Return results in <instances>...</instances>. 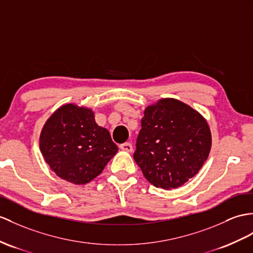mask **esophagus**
Instances as JSON below:
<instances>
[{"mask_svg": "<svg viewBox=\"0 0 253 253\" xmlns=\"http://www.w3.org/2000/svg\"><path fill=\"white\" fill-rule=\"evenodd\" d=\"M120 149L123 151H126V152H132L133 151V147L130 143H125V144H121L120 146Z\"/></svg>", "mask_w": 253, "mask_h": 253, "instance_id": "1", "label": "esophagus"}]
</instances>
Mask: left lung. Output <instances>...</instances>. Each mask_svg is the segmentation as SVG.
<instances>
[{
  "label": "left lung",
  "mask_w": 253,
  "mask_h": 253,
  "mask_svg": "<svg viewBox=\"0 0 253 253\" xmlns=\"http://www.w3.org/2000/svg\"><path fill=\"white\" fill-rule=\"evenodd\" d=\"M211 148V132L203 115L166 97L145 108L134 160L151 184L171 190L199 173Z\"/></svg>",
  "instance_id": "1"
}]
</instances>
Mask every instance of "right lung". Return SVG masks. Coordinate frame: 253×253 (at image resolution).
<instances>
[{"mask_svg":"<svg viewBox=\"0 0 253 253\" xmlns=\"http://www.w3.org/2000/svg\"><path fill=\"white\" fill-rule=\"evenodd\" d=\"M40 150L55 175L80 186L102 173L118 147L107 128L95 122L93 109L67 103L45 122Z\"/></svg>","mask_w":253,"mask_h":253,"instance_id":"obj_1","label":"right lung"}]
</instances>
